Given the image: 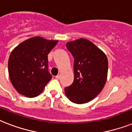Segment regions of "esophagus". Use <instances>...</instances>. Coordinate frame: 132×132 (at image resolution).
<instances>
[{"instance_id": "34e87169", "label": "esophagus", "mask_w": 132, "mask_h": 132, "mask_svg": "<svg viewBox=\"0 0 132 132\" xmlns=\"http://www.w3.org/2000/svg\"><path fill=\"white\" fill-rule=\"evenodd\" d=\"M60 78H61V76H60V75H57V76H56V78L57 79V80H59Z\"/></svg>"}]
</instances>
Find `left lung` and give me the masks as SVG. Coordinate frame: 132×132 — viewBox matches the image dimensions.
I'll return each mask as SVG.
<instances>
[{"instance_id": "1", "label": "left lung", "mask_w": 132, "mask_h": 132, "mask_svg": "<svg viewBox=\"0 0 132 132\" xmlns=\"http://www.w3.org/2000/svg\"><path fill=\"white\" fill-rule=\"evenodd\" d=\"M66 47L74 58V80L71 85L65 88V94L73 103H87L100 94L106 84L107 57L86 39L68 42Z\"/></svg>"}]
</instances>
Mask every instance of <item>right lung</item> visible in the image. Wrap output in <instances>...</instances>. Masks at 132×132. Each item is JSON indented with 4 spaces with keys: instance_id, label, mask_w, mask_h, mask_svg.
Masks as SVG:
<instances>
[{
    "instance_id": "right-lung-1",
    "label": "right lung",
    "mask_w": 132,
    "mask_h": 132,
    "mask_svg": "<svg viewBox=\"0 0 132 132\" xmlns=\"http://www.w3.org/2000/svg\"><path fill=\"white\" fill-rule=\"evenodd\" d=\"M57 43L35 37L19 44L11 52L8 61L9 78L20 94L34 97L43 91L52 79L48 54Z\"/></svg>"
}]
</instances>
